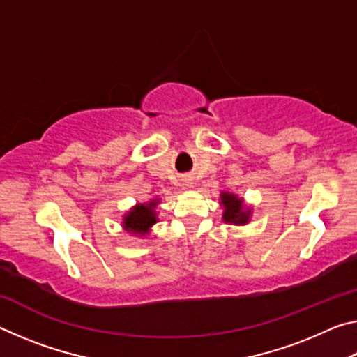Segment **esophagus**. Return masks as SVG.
I'll list each match as a JSON object with an SVG mask.
<instances>
[{"instance_id":"obj_1","label":"esophagus","mask_w":357,"mask_h":357,"mask_svg":"<svg viewBox=\"0 0 357 357\" xmlns=\"http://www.w3.org/2000/svg\"><path fill=\"white\" fill-rule=\"evenodd\" d=\"M183 181H184V184L187 187H193V184H195V181H193V176H190V174H187V176H184Z\"/></svg>"}]
</instances>
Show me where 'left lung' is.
<instances>
[{
	"label": "left lung",
	"instance_id": "left-lung-1",
	"mask_svg": "<svg viewBox=\"0 0 357 357\" xmlns=\"http://www.w3.org/2000/svg\"><path fill=\"white\" fill-rule=\"evenodd\" d=\"M220 204L223 206V222L234 223V225H245L249 222L252 211L244 206L243 198L236 197L234 193L222 192Z\"/></svg>",
	"mask_w": 357,
	"mask_h": 357
}]
</instances>
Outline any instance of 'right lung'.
<instances>
[{"label": "right lung", "instance_id": "right-lung-1", "mask_svg": "<svg viewBox=\"0 0 357 357\" xmlns=\"http://www.w3.org/2000/svg\"><path fill=\"white\" fill-rule=\"evenodd\" d=\"M159 200H151L149 203L144 204H137V206L132 208L128 214L124 215L123 227L128 231L134 234H146L151 227L157 222V214H155V206Z\"/></svg>", "mask_w": 357, "mask_h": 357}]
</instances>
